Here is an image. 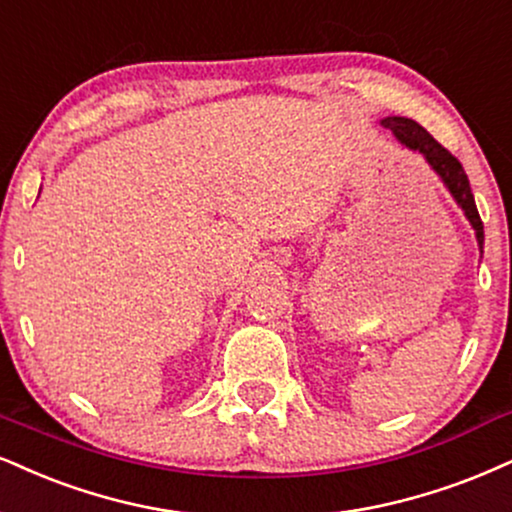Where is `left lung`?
<instances>
[{
  "label": "left lung",
  "instance_id": "obj_1",
  "mask_svg": "<svg viewBox=\"0 0 512 512\" xmlns=\"http://www.w3.org/2000/svg\"><path fill=\"white\" fill-rule=\"evenodd\" d=\"M384 128L391 130V135L399 140L403 147H408L410 151H418L422 159L427 161L434 173L439 175V180L444 182V187L449 189V194L453 197V201L463 208L465 218L470 220L472 230H475L479 251L484 249V225L482 218H479V211L475 206V197H472V189H470V180L465 175L463 166L451 151H446L441 144L434 140V137L422 128L420 123H415L413 118H403V116H387L382 118Z\"/></svg>",
  "mask_w": 512,
  "mask_h": 512
}]
</instances>
